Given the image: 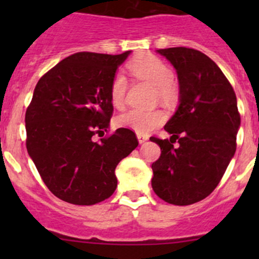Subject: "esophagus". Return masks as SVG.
<instances>
[{"label":"esophagus","instance_id":"obj_1","mask_svg":"<svg viewBox=\"0 0 259 259\" xmlns=\"http://www.w3.org/2000/svg\"><path fill=\"white\" fill-rule=\"evenodd\" d=\"M138 140H139V144H143V143H145L146 140L149 139L148 135H144V134H138Z\"/></svg>","mask_w":259,"mask_h":259}]
</instances>
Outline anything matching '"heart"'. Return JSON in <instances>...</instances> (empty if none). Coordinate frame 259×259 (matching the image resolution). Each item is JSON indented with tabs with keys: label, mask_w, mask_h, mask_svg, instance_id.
<instances>
[{
	"label": "heart",
	"mask_w": 259,
	"mask_h": 259,
	"mask_svg": "<svg viewBox=\"0 0 259 259\" xmlns=\"http://www.w3.org/2000/svg\"><path fill=\"white\" fill-rule=\"evenodd\" d=\"M127 69L139 79L155 86L156 95L165 104L176 103L178 99V88L173 82V71L170 67L154 55H143L129 62ZM127 82L122 74H116L110 85L111 104L121 109L125 103ZM165 115L160 110H129L117 116L116 124L120 127H126L137 134H149L151 130L161 125Z\"/></svg>",
	"instance_id": "obj_1"
}]
</instances>
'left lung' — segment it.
<instances>
[{
	"mask_svg": "<svg viewBox=\"0 0 259 259\" xmlns=\"http://www.w3.org/2000/svg\"><path fill=\"white\" fill-rule=\"evenodd\" d=\"M156 52L177 70L179 106L164 126L170 140L150 138L161 150L151 164V187L166 203L189 205L207 198L221 182L236 153L241 115L233 88L207 55L188 48ZM177 139L180 146L174 148Z\"/></svg>",
	"mask_w": 259,
	"mask_h": 259,
	"instance_id": "8db88e82",
	"label": "left lung"
}]
</instances>
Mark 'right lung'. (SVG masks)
Wrapping results in <instances>:
<instances>
[{"label": "right lung", "mask_w": 259, "mask_h": 259, "mask_svg": "<svg viewBox=\"0 0 259 259\" xmlns=\"http://www.w3.org/2000/svg\"><path fill=\"white\" fill-rule=\"evenodd\" d=\"M130 52H77L36 85L25 116L26 146L46 187L64 202L93 205L111 197L115 168L139 144L125 127L100 142L93 139L108 132L111 81Z\"/></svg>", "instance_id": "add662e5"}]
</instances>
